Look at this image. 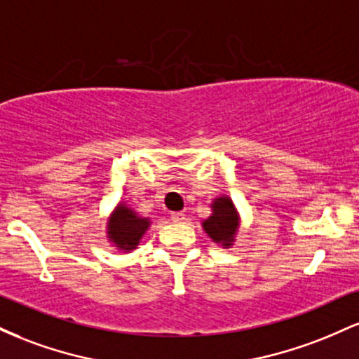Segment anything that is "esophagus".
<instances>
[{"label": "esophagus", "instance_id": "esophagus-1", "mask_svg": "<svg viewBox=\"0 0 359 359\" xmlns=\"http://www.w3.org/2000/svg\"><path fill=\"white\" fill-rule=\"evenodd\" d=\"M170 219L174 222H184L185 221V214L184 212H172Z\"/></svg>", "mask_w": 359, "mask_h": 359}]
</instances>
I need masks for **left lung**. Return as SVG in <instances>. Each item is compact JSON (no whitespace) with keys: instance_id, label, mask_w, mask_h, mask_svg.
Wrapping results in <instances>:
<instances>
[{"instance_id":"left-lung-1","label":"left lung","mask_w":359,"mask_h":359,"mask_svg":"<svg viewBox=\"0 0 359 359\" xmlns=\"http://www.w3.org/2000/svg\"><path fill=\"white\" fill-rule=\"evenodd\" d=\"M211 216L201 222L203 229L216 245L222 248H231L241 222L236 205L231 197L221 194L211 203Z\"/></svg>"}]
</instances>
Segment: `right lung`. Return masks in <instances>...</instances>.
Instances as JSON below:
<instances>
[{
    "label": "right lung",
    "instance_id": "obj_1",
    "mask_svg": "<svg viewBox=\"0 0 359 359\" xmlns=\"http://www.w3.org/2000/svg\"><path fill=\"white\" fill-rule=\"evenodd\" d=\"M150 224V217L140 216L125 201H119L106 221V238L116 250L123 253H131L138 248Z\"/></svg>",
    "mask_w": 359,
    "mask_h": 359
}]
</instances>
